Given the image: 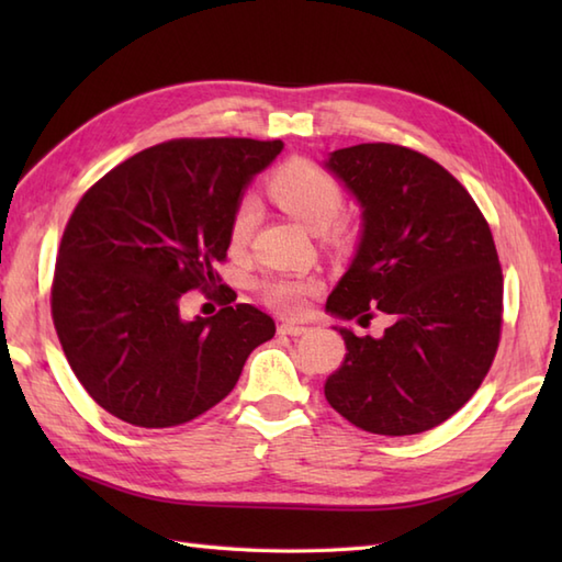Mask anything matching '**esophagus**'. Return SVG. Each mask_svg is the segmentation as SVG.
Here are the masks:
<instances>
[{
  "mask_svg": "<svg viewBox=\"0 0 562 562\" xmlns=\"http://www.w3.org/2000/svg\"><path fill=\"white\" fill-rule=\"evenodd\" d=\"M278 330L282 333V336H304L308 328L302 324H280Z\"/></svg>",
  "mask_w": 562,
  "mask_h": 562,
  "instance_id": "esophagus-1",
  "label": "esophagus"
}]
</instances>
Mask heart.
<instances>
[{"mask_svg": "<svg viewBox=\"0 0 562 562\" xmlns=\"http://www.w3.org/2000/svg\"><path fill=\"white\" fill-rule=\"evenodd\" d=\"M268 193L274 205L284 210L308 232H324L338 217L342 207V190L336 178L321 166L306 159H290L270 176ZM260 220V205L256 198L238 202L232 217V244H246ZM321 290V282L312 274H274L260 284L262 300L274 312L296 316L306 308V300Z\"/></svg>", "mask_w": 562, "mask_h": 562, "instance_id": "heart-1", "label": "heart"}]
</instances>
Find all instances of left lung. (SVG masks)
<instances>
[{"label": "left lung", "mask_w": 562, "mask_h": 562, "mask_svg": "<svg viewBox=\"0 0 562 562\" xmlns=\"http://www.w3.org/2000/svg\"><path fill=\"white\" fill-rule=\"evenodd\" d=\"M324 169L362 210L348 270L326 312L357 324L381 312L384 336L345 340L326 401L374 435H417L457 413L481 386L503 324V270L479 205L425 154L398 145L330 151Z\"/></svg>", "instance_id": "obj_1"}]
</instances>
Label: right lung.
<instances>
[{"mask_svg": "<svg viewBox=\"0 0 562 562\" xmlns=\"http://www.w3.org/2000/svg\"><path fill=\"white\" fill-rule=\"evenodd\" d=\"M282 147L164 142L79 200L57 254L53 321L71 372L103 411L137 427L190 423L229 396L248 355L274 336V321L250 304L186 321L181 296L217 288L234 210Z\"/></svg>", "mask_w": 562, "mask_h": 562, "instance_id": "right-lung-1", "label": "right lung"}]
</instances>
